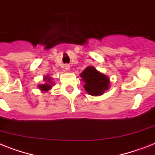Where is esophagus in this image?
Masks as SVG:
<instances>
[{
  "mask_svg": "<svg viewBox=\"0 0 155 155\" xmlns=\"http://www.w3.org/2000/svg\"><path fill=\"white\" fill-rule=\"evenodd\" d=\"M63 68L64 69L65 71H68L69 69H70V66L68 64H64L63 66Z\"/></svg>",
  "mask_w": 155,
  "mask_h": 155,
  "instance_id": "34e87169",
  "label": "esophagus"
}]
</instances>
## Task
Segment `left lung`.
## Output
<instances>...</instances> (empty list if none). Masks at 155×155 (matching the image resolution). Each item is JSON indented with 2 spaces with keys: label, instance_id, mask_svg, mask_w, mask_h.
Segmentation results:
<instances>
[{
  "label": "left lung",
  "instance_id": "obj_1",
  "mask_svg": "<svg viewBox=\"0 0 155 155\" xmlns=\"http://www.w3.org/2000/svg\"><path fill=\"white\" fill-rule=\"evenodd\" d=\"M80 77L82 78V81L84 82V89L91 95H101L109 88V78L98 71L92 66H89L84 69L80 74Z\"/></svg>",
  "mask_w": 155,
  "mask_h": 155
}]
</instances>
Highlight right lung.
I'll use <instances>...</instances> for the list:
<instances>
[{"mask_svg": "<svg viewBox=\"0 0 155 155\" xmlns=\"http://www.w3.org/2000/svg\"><path fill=\"white\" fill-rule=\"evenodd\" d=\"M44 80L45 81V84H41V85H39L38 87L42 91H48L51 88V85H52L51 79L49 77L48 75H47V76H45Z\"/></svg>", "mask_w": 155, "mask_h": 155, "instance_id": "obj_1", "label": "right lung"}]
</instances>
